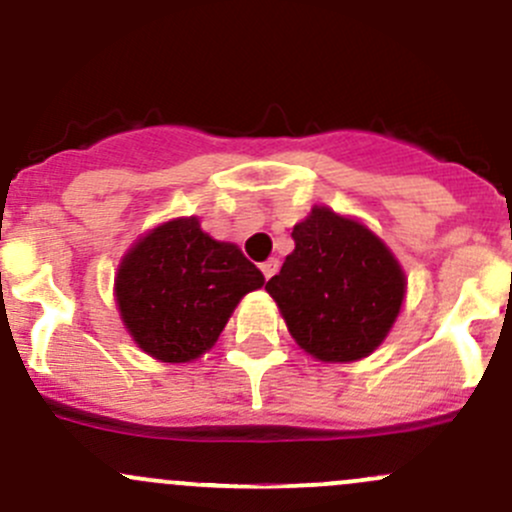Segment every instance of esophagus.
<instances>
[{"instance_id": "34e87169", "label": "esophagus", "mask_w": 512, "mask_h": 512, "mask_svg": "<svg viewBox=\"0 0 512 512\" xmlns=\"http://www.w3.org/2000/svg\"><path fill=\"white\" fill-rule=\"evenodd\" d=\"M260 270H262V275H265V280H270V277L280 270V260H277V257H270L267 262H262Z\"/></svg>"}]
</instances>
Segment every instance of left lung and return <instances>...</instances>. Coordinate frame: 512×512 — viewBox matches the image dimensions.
Returning <instances> with one entry per match:
<instances>
[{"mask_svg":"<svg viewBox=\"0 0 512 512\" xmlns=\"http://www.w3.org/2000/svg\"><path fill=\"white\" fill-rule=\"evenodd\" d=\"M294 250L267 282L299 349L324 364L366 359L394 327L406 272L361 220L314 205L294 225Z\"/></svg>","mask_w":512,"mask_h":512,"instance_id":"8db88e82","label":"left lung"}]
</instances>
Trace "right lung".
I'll use <instances>...</instances> for the list:
<instances>
[{
  "label": "right lung",
  "instance_id": "obj_1",
  "mask_svg": "<svg viewBox=\"0 0 512 512\" xmlns=\"http://www.w3.org/2000/svg\"><path fill=\"white\" fill-rule=\"evenodd\" d=\"M262 272L232 242L213 240L200 220H165L121 257L113 297L141 352L165 364H188L215 347Z\"/></svg>",
  "mask_w": 512,
  "mask_h": 512
}]
</instances>
